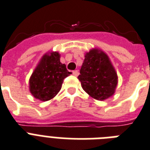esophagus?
<instances>
[{
    "label": "esophagus",
    "instance_id": "esophagus-1",
    "mask_svg": "<svg viewBox=\"0 0 150 150\" xmlns=\"http://www.w3.org/2000/svg\"><path fill=\"white\" fill-rule=\"evenodd\" d=\"M72 75H74V76H78V75H79V71H78L77 70H75V71H72Z\"/></svg>",
    "mask_w": 150,
    "mask_h": 150
}]
</instances>
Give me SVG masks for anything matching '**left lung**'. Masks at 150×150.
<instances>
[{
	"instance_id": "left-lung-1",
	"label": "left lung",
	"mask_w": 150,
	"mask_h": 150,
	"mask_svg": "<svg viewBox=\"0 0 150 150\" xmlns=\"http://www.w3.org/2000/svg\"><path fill=\"white\" fill-rule=\"evenodd\" d=\"M78 79L84 91L98 101L112 96L118 84L117 72L110 58L98 48H92L85 54Z\"/></svg>"
}]
</instances>
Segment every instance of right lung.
Here are the masks:
<instances>
[{"label":"right lung","mask_w":150,"mask_h":150,"mask_svg":"<svg viewBox=\"0 0 150 150\" xmlns=\"http://www.w3.org/2000/svg\"><path fill=\"white\" fill-rule=\"evenodd\" d=\"M58 52L44 54L29 79V90L35 98L42 102L51 100L62 88L63 80L71 72L60 62Z\"/></svg>","instance_id":"1"}]
</instances>
